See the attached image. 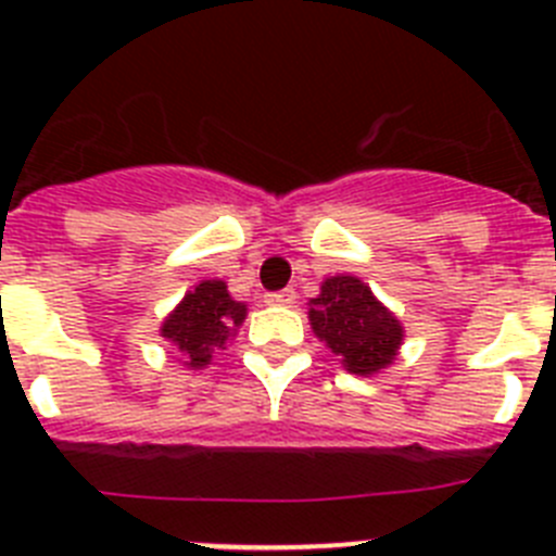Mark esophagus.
I'll use <instances>...</instances> for the list:
<instances>
[{
	"instance_id": "obj_1",
	"label": "esophagus",
	"mask_w": 556,
	"mask_h": 556,
	"mask_svg": "<svg viewBox=\"0 0 556 556\" xmlns=\"http://www.w3.org/2000/svg\"><path fill=\"white\" fill-rule=\"evenodd\" d=\"M294 301H298V294H294V289H281V292H269L264 294V303H269V306H294Z\"/></svg>"
}]
</instances>
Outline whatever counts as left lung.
Wrapping results in <instances>:
<instances>
[{
  "label": "left lung",
  "instance_id": "obj_1",
  "mask_svg": "<svg viewBox=\"0 0 556 556\" xmlns=\"http://www.w3.org/2000/svg\"><path fill=\"white\" fill-rule=\"evenodd\" d=\"M308 323L342 367L356 376L390 367L404 342V326L356 275L326 278L320 294L308 301Z\"/></svg>",
  "mask_w": 556,
  "mask_h": 556
}]
</instances>
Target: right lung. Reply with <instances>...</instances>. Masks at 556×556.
Wrapping results in <instances>:
<instances>
[{
    "label": "right lung",
    "instance_id": "obj_1",
    "mask_svg": "<svg viewBox=\"0 0 556 556\" xmlns=\"http://www.w3.org/2000/svg\"><path fill=\"white\" fill-rule=\"evenodd\" d=\"M244 317L248 306L230 298L225 281H200L166 317L161 337L184 353V365L200 370L211 362L214 348H225Z\"/></svg>",
    "mask_w": 556,
    "mask_h": 556
}]
</instances>
